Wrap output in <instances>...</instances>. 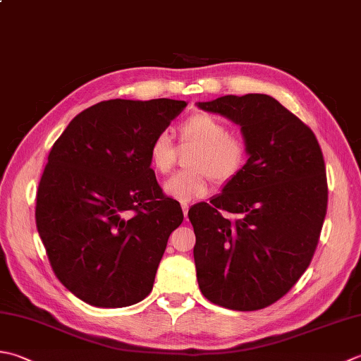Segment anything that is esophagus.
Here are the masks:
<instances>
[{
    "label": "esophagus",
    "mask_w": 361,
    "mask_h": 361,
    "mask_svg": "<svg viewBox=\"0 0 361 361\" xmlns=\"http://www.w3.org/2000/svg\"><path fill=\"white\" fill-rule=\"evenodd\" d=\"M181 208H183V214H185V219H188V213H189V204H188V203H183V204H181Z\"/></svg>",
    "instance_id": "esophagus-1"
}]
</instances>
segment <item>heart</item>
Returning a JSON list of instances; mask_svg holds the SVG:
<instances>
[{
  "mask_svg": "<svg viewBox=\"0 0 361 361\" xmlns=\"http://www.w3.org/2000/svg\"><path fill=\"white\" fill-rule=\"evenodd\" d=\"M181 139L197 145L188 166L194 171L172 176L164 183V192L181 203L202 199L211 190V178L217 185H227L243 172L247 162L244 140L230 134V128L214 116L199 112L188 117L181 125ZM148 158L152 167L161 175L172 171L176 147L171 133L162 130L153 137Z\"/></svg>",
  "mask_w": 361,
  "mask_h": 361,
  "instance_id": "heart-1",
  "label": "heart"
}]
</instances>
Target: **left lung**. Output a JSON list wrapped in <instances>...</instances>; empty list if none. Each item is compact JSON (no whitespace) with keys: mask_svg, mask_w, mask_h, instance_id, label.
Returning a JSON list of instances; mask_svg holds the SVG:
<instances>
[{"mask_svg":"<svg viewBox=\"0 0 361 361\" xmlns=\"http://www.w3.org/2000/svg\"><path fill=\"white\" fill-rule=\"evenodd\" d=\"M241 126L243 172L189 209L202 294L238 312L272 305L312 263L327 213V175L314 133L264 94L199 102ZM224 210L238 214L230 221Z\"/></svg>","mask_w":361,"mask_h":361,"instance_id":"8db88e82","label":"left lung"}]
</instances>
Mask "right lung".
<instances>
[{
    "label": "right lung",
    "instance_id": "obj_1",
    "mask_svg": "<svg viewBox=\"0 0 361 361\" xmlns=\"http://www.w3.org/2000/svg\"><path fill=\"white\" fill-rule=\"evenodd\" d=\"M186 104L100 102L80 112L51 147L35 224L56 277L89 305L130 307L152 291L183 211L162 192L148 148Z\"/></svg>",
    "mask_w": 361,
    "mask_h": 361
}]
</instances>
